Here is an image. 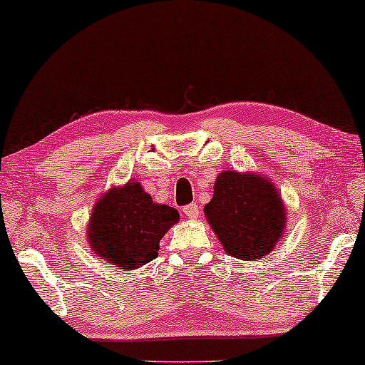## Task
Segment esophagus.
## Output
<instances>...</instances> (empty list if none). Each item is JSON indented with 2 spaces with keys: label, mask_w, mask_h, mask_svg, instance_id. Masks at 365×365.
<instances>
[{
  "label": "esophagus",
  "mask_w": 365,
  "mask_h": 365,
  "mask_svg": "<svg viewBox=\"0 0 365 365\" xmlns=\"http://www.w3.org/2000/svg\"><path fill=\"white\" fill-rule=\"evenodd\" d=\"M182 212L186 214L187 217H191V219H196L197 216H199V206H197V202H191V204H187V206H184L182 207Z\"/></svg>",
  "instance_id": "esophagus-1"
}]
</instances>
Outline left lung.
I'll return each mask as SVG.
<instances>
[{"instance_id": "obj_1", "label": "left lung", "mask_w": 365, "mask_h": 365, "mask_svg": "<svg viewBox=\"0 0 365 365\" xmlns=\"http://www.w3.org/2000/svg\"><path fill=\"white\" fill-rule=\"evenodd\" d=\"M204 212L224 251L242 261L267 256L286 222L282 199L272 184L237 171L219 174Z\"/></svg>"}]
</instances>
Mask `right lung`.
Listing matches in <instances>:
<instances>
[{"label":"right lung","instance_id":"right-lung-1","mask_svg":"<svg viewBox=\"0 0 365 365\" xmlns=\"http://www.w3.org/2000/svg\"><path fill=\"white\" fill-rule=\"evenodd\" d=\"M178 221L176 209L159 206L141 184L128 182L96 202L88 239L94 254L109 266L131 271L158 257L159 241Z\"/></svg>","mask_w":365,"mask_h":365}]
</instances>
